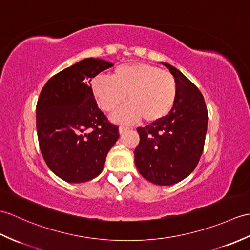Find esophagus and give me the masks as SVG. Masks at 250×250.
I'll list each match as a JSON object with an SVG mask.
<instances>
[{
    "mask_svg": "<svg viewBox=\"0 0 250 250\" xmlns=\"http://www.w3.org/2000/svg\"><path fill=\"white\" fill-rule=\"evenodd\" d=\"M129 129H130V127L125 126V125H120V126H119V133H120V134H123L124 132H126Z\"/></svg>",
    "mask_w": 250,
    "mask_h": 250,
    "instance_id": "34e87169",
    "label": "esophagus"
}]
</instances>
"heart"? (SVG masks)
<instances>
[{"label": "heart", "mask_w": 250, "mask_h": 250, "mask_svg": "<svg viewBox=\"0 0 250 250\" xmlns=\"http://www.w3.org/2000/svg\"><path fill=\"white\" fill-rule=\"evenodd\" d=\"M91 89L106 113L116 111L126 98L129 103L114 116L121 123L141 118L146 123L161 120L171 111L178 94L175 77L149 63L118 66L113 71V79L106 75L92 79Z\"/></svg>", "instance_id": "obj_1"}]
</instances>
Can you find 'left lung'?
Wrapping results in <instances>:
<instances>
[{
	"instance_id": "1",
	"label": "left lung",
	"mask_w": 250,
	"mask_h": 250,
	"mask_svg": "<svg viewBox=\"0 0 250 250\" xmlns=\"http://www.w3.org/2000/svg\"><path fill=\"white\" fill-rule=\"evenodd\" d=\"M175 77L178 94L169 114L137 127L134 161L139 173L159 185H171L193 171L204 151L208 109L204 96L177 68L163 62Z\"/></svg>"
}]
</instances>
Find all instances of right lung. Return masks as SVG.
I'll use <instances>...</instances> for the list:
<instances>
[{
    "instance_id": "1",
    "label": "right lung",
    "mask_w": 250,
    "mask_h": 250,
    "mask_svg": "<svg viewBox=\"0 0 250 250\" xmlns=\"http://www.w3.org/2000/svg\"><path fill=\"white\" fill-rule=\"evenodd\" d=\"M113 63L85 59L45 83L36 105L39 148L45 164L69 183L100 175L106 155L119 137L98 107L90 81Z\"/></svg>"
}]
</instances>
